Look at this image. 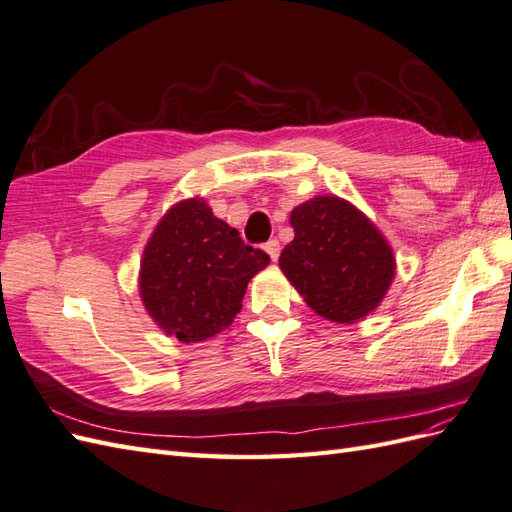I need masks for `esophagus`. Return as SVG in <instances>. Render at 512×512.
<instances>
[{
    "label": "esophagus",
    "instance_id": "obj_1",
    "mask_svg": "<svg viewBox=\"0 0 512 512\" xmlns=\"http://www.w3.org/2000/svg\"><path fill=\"white\" fill-rule=\"evenodd\" d=\"M265 249H267V254H269V258L273 260V263H276V260H278V256H280V243H278L276 239H271V241H267Z\"/></svg>",
    "mask_w": 512,
    "mask_h": 512
}]
</instances>
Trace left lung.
<instances>
[{"instance_id": "8db88e82", "label": "left lung", "mask_w": 512, "mask_h": 512, "mask_svg": "<svg viewBox=\"0 0 512 512\" xmlns=\"http://www.w3.org/2000/svg\"><path fill=\"white\" fill-rule=\"evenodd\" d=\"M295 239L280 269L304 302L328 321L354 323L378 308L395 276L393 249L356 206L317 195L291 213Z\"/></svg>"}]
</instances>
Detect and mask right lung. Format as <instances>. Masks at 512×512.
Returning a JSON list of instances; mask_svg holds the SVG:
<instances>
[{"mask_svg":"<svg viewBox=\"0 0 512 512\" xmlns=\"http://www.w3.org/2000/svg\"><path fill=\"white\" fill-rule=\"evenodd\" d=\"M269 265L204 199L178 202L145 245L139 289L158 328L182 343L226 330L241 310L247 282Z\"/></svg>","mask_w":512,"mask_h":512,"instance_id":"1","label":"right lung"}]
</instances>
